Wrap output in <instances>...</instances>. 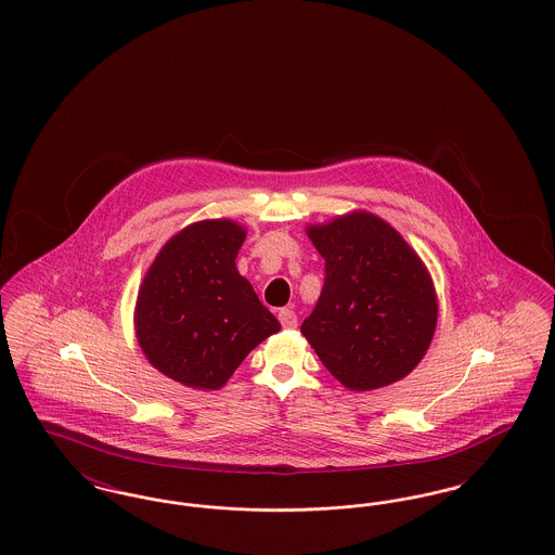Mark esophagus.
I'll return each instance as SVG.
<instances>
[{"mask_svg": "<svg viewBox=\"0 0 555 555\" xmlns=\"http://www.w3.org/2000/svg\"><path fill=\"white\" fill-rule=\"evenodd\" d=\"M279 320H281V324H283L285 328H295V326H297V317H295V312L289 310V308H283V310L279 312Z\"/></svg>", "mask_w": 555, "mask_h": 555, "instance_id": "esophagus-1", "label": "esophagus"}]
</instances>
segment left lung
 <instances>
[{
  "label": "left lung",
  "mask_w": 555,
  "mask_h": 555,
  "mask_svg": "<svg viewBox=\"0 0 555 555\" xmlns=\"http://www.w3.org/2000/svg\"><path fill=\"white\" fill-rule=\"evenodd\" d=\"M324 287L301 333L351 391L387 387L423 360L437 297L421 258L385 220L353 211L308 229Z\"/></svg>",
  "instance_id": "left-lung-1"
}]
</instances>
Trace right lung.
Instances as JSON below:
<instances>
[{
	"label": "right lung",
	"mask_w": 555,
	"mask_h": 555,
	"mask_svg": "<svg viewBox=\"0 0 555 555\" xmlns=\"http://www.w3.org/2000/svg\"><path fill=\"white\" fill-rule=\"evenodd\" d=\"M245 231L204 220L170 238L137 297V341L166 376L193 389H220L245 356L279 333L235 266Z\"/></svg>",
	"instance_id": "obj_1"
}]
</instances>
